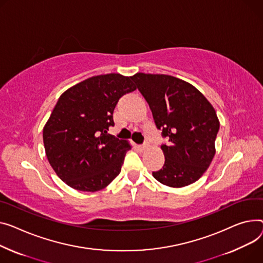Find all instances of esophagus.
<instances>
[{
    "label": "esophagus",
    "mask_w": 263,
    "mask_h": 263,
    "mask_svg": "<svg viewBox=\"0 0 263 263\" xmlns=\"http://www.w3.org/2000/svg\"><path fill=\"white\" fill-rule=\"evenodd\" d=\"M146 148H147V144H143V145H141V146H138V149L142 150V151H144Z\"/></svg>",
    "instance_id": "obj_1"
}]
</instances>
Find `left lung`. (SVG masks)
<instances>
[{
  "label": "left lung",
  "instance_id": "left-lung-1",
  "mask_svg": "<svg viewBox=\"0 0 263 263\" xmlns=\"http://www.w3.org/2000/svg\"><path fill=\"white\" fill-rule=\"evenodd\" d=\"M131 80L148 102L156 128L169 139L161 146L165 164L152 176L174 188L195 183L216 153L220 122L214 107L194 85L177 77L137 73Z\"/></svg>",
  "mask_w": 263,
  "mask_h": 263
}]
</instances>
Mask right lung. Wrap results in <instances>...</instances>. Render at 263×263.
I'll return each instance as SVG.
<instances>
[{"label":"right lung","instance_id":"right-lung-1","mask_svg":"<svg viewBox=\"0 0 263 263\" xmlns=\"http://www.w3.org/2000/svg\"><path fill=\"white\" fill-rule=\"evenodd\" d=\"M136 90L131 77L107 74L69 87L58 99L43 128L47 160L57 176L80 191L107 187L131 149L108 133L121 96Z\"/></svg>","mask_w":263,"mask_h":263}]
</instances>
